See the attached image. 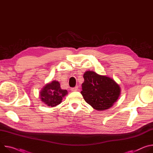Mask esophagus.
<instances>
[{
    "label": "esophagus",
    "mask_w": 153,
    "mask_h": 153,
    "mask_svg": "<svg viewBox=\"0 0 153 153\" xmlns=\"http://www.w3.org/2000/svg\"><path fill=\"white\" fill-rule=\"evenodd\" d=\"M78 87L76 86V87H75V88H72L71 89V91H73V92H75V91H78Z\"/></svg>",
    "instance_id": "34e87169"
}]
</instances>
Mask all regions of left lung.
Segmentation results:
<instances>
[{"label": "left lung", "instance_id": "left-lung-1", "mask_svg": "<svg viewBox=\"0 0 153 153\" xmlns=\"http://www.w3.org/2000/svg\"><path fill=\"white\" fill-rule=\"evenodd\" d=\"M83 78L81 94L86 102L94 109L104 111L117 102L121 89L112 78L98 75L93 71H86Z\"/></svg>", "mask_w": 153, "mask_h": 153}]
</instances>
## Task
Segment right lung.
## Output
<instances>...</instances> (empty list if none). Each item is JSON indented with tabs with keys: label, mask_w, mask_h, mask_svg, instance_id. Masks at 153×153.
<instances>
[{
	"label": "right lung",
	"mask_w": 153,
	"mask_h": 153,
	"mask_svg": "<svg viewBox=\"0 0 153 153\" xmlns=\"http://www.w3.org/2000/svg\"><path fill=\"white\" fill-rule=\"evenodd\" d=\"M67 90H63L60 87L59 81L53 80L46 84L39 92V98L42 103L49 107H55L59 105L66 95Z\"/></svg>",
	"instance_id": "obj_1"
}]
</instances>
